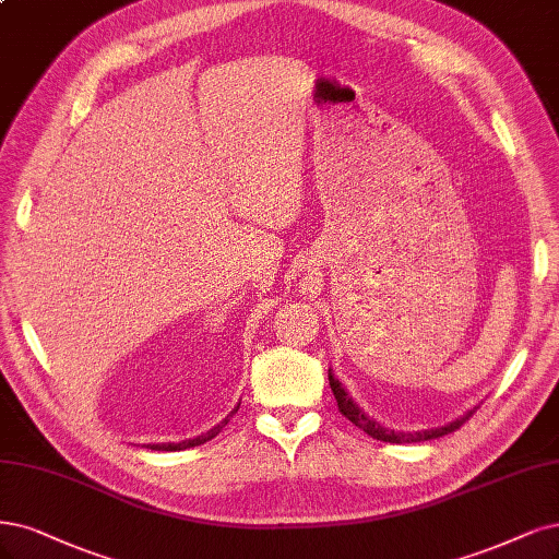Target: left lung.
<instances>
[{
	"instance_id": "8db88e82",
	"label": "left lung",
	"mask_w": 559,
	"mask_h": 559,
	"mask_svg": "<svg viewBox=\"0 0 559 559\" xmlns=\"http://www.w3.org/2000/svg\"><path fill=\"white\" fill-rule=\"evenodd\" d=\"M329 381H331V389H333V395L337 400V407L340 412L349 418L356 428H360L362 432H368L372 439H379V441H389V444H414V441H428V439H437V437H444L449 432H455L460 426H463L465 420H469V416L478 409H469L465 412L463 416H457L449 423H444V426H437V428H426V430H395V428H386L381 426V423L372 416L365 414V409H360L356 400L349 395V391H346L342 386V381L333 374V370H329Z\"/></svg>"
}]
</instances>
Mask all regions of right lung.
Masks as SVG:
<instances>
[{
    "label": "right lung",
    "instance_id": "add662e5",
    "mask_svg": "<svg viewBox=\"0 0 559 559\" xmlns=\"http://www.w3.org/2000/svg\"><path fill=\"white\" fill-rule=\"evenodd\" d=\"M240 409V402L236 404L234 407V412H230L226 418H222L215 428H210L207 432H201V435H197L194 439H182V441H178V444H173V441H166V444H147L152 451H182V449H191V447H201V444H205V441H210L213 437H217L219 432H222V428L226 426V423L230 420V416H234L236 412Z\"/></svg>",
    "mask_w": 559,
    "mask_h": 559
}]
</instances>
